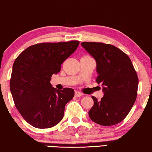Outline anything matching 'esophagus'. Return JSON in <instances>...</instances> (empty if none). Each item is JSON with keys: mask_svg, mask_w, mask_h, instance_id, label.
<instances>
[{"mask_svg": "<svg viewBox=\"0 0 152 152\" xmlns=\"http://www.w3.org/2000/svg\"><path fill=\"white\" fill-rule=\"evenodd\" d=\"M83 94L81 92H79L78 91H75V94H74V96H75V97H80L81 96H83Z\"/></svg>", "mask_w": 152, "mask_h": 152, "instance_id": "34e87169", "label": "esophagus"}]
</instances>
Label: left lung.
Listing matches in <instances>:
<instances>
[{"instance_id": "left-lung-1", "label": "left lung", "mask_w": 152, "mask_h": 152, "mask_svg": "<svg viewBox=\"0 0 152 152\" xmlns=\"http://www.w3.org/2000/svg\"><path fill=\"white\" fill-rule=\"evenodd\" d=\"M81 45L96 61V82L102 85L104 96H94L89 116L103 126L114 125L123 121L137 97L138 78L129 56L110 44L83 42Z\"/></svg>"}]
</instances>
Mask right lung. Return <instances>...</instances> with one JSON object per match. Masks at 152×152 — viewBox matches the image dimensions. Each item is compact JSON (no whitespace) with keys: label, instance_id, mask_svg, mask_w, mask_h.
Here are the masks:
<instances>
[{"label":"right lung","instance_id":"1","mask_svg":"<svg viewBox=\"0 0 152 152\" xmlns=\"http://www.w3.org/2000/svg\"><path fill=\"white\" fill-rule=\"evenodd\" d=\"M80 42H42L29 46L13 65L10 90L15 106L29 124L39 129L56 125L63 118L65 104L74 90L52 87V76L75 52Z\"/></svg>","mask_w":152,"mask_h":152}]
</instances>
